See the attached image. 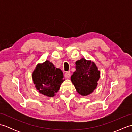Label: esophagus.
I'll return each mask as SVG.
<instances>
[{
  "label": "esophagus",
  "mask_w": 132,
  "mask_h": 132,
  "mask_svg": "<svg viewBox=\"0 0 132 132\" xmlns=\"http://www.w3.org/2000/svg\"><path fill=\"white\" fill-rule=\"evenodd\" d=\"M70 71H68L66 72L65 74H64V77H65L66 78H67V79H68V78H69V77H70Z\"/></svg>",
  "instance_id": "esophagus-1"
}]
</instances>
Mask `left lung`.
<instances>
[{
    "mask_svg": "<svg viewBox=\"0 0 132 132\" xmlns=\"http://www.w3.org/2000/svg\"><path fill=\"white\" fill-rule=\"evenodd\" d=\"M75 71L71 75V81L80 95L91 94L97 87L100 71L94 62L83 58L75 62Z\"/></svg>",
    "mask_w": 132,
    "mask_h": 132,
    "instance_id": "obj_1",
    "label": "left lung"
}]
</instances>
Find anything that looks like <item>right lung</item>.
<instances>
[{"label": "right lung", "instance_id": "obj_1", "mask_svg": "<svg viewBox=\"0 0 132 132\" xmlns=\"http://www.w3.org/2000/svg\"><path fill=\"white\" fill-rule=\"evenodd\" d=\"M32 77L36 89L40 94L50 97L55 96L64 81L61 70L56 68L48 60L38 63Z\"/></svg>", "mask_w": 132, "mask_h": 132}]
</instances>
